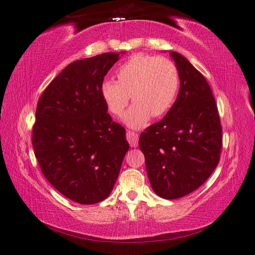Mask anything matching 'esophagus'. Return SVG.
Instances as JSON below:
<instances>
[{
    "label": "esophagus",
    "instance_id": "1",
    "mask_svg": "<svg viewBox=\"0 0 255 255\" xmlns=\"http://www.w3.org/2000/svg\"><path fill=\"white\" fill-rule=\"evenodd\" d=\"M126 138H127V141L129 142V144L131 146L138 145V140H139L138 133H135L134 131H131V130H128L126 133Z\"/></svg>",
    "mask_w": 255,
    "mask_h": 255
}]
</instances>
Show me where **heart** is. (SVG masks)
<instances>
[{
  "instance_id": "obj_1",
  "label": "heart",
  "mask_w": 255,
  "mask_h": 255,
  "mask_svg": "<svg viewBox=\"0 0 255 255\" xmlns=\"http://www.w3.org/2000/svg\"><path fill=\"white\" fill-rule=\"evenodd\" d=\"M118 81L105 79L101 96L112 114L120 116L130 101L134 102L124 116L132 128L143 127L153 117L167 113L179 90V73L173 61L164 56L138 53L116 70Z\"/></svg>"
}]
</instances>
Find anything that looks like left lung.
<instances>
[{
  "mask_svg": "<svg viewBox=\"0 0 255 255\" xmlns=\"http://www.w3.org/2000/svg\"><path fill=\"white\" fill-rule=\"evenodd\" d=\"M180 89L163 120L140 134L151 187L158 197L178 199L202 186L216 168L223 146L215 99L204 76L185 56L170 52Z\"/></svg>",
  "mask_w": 255,
  "mask_h": 255,
  "instance_id": "8db88e82",
  "label": "left lung"
}]
</instances>
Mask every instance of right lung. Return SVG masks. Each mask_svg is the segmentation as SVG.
<instances>
[{
    "mask_svg": "<svg viewBox=\"0 0 255 255\" xmlns=\"http://www.w3.org/2000/svg\"><path fill=\"white\" fill-rule=\"evenodd\" d=\"M118 53L69 64L45 88L35 111L32 146L46 180L65 197L94 204L110 195L129 149L101 85Z\"/></svg>",
    "mask_w": 255,
    "mask_h": 255,
    "instance_id": "obj_1",
    "label": "right lung"
}]
</instances>
